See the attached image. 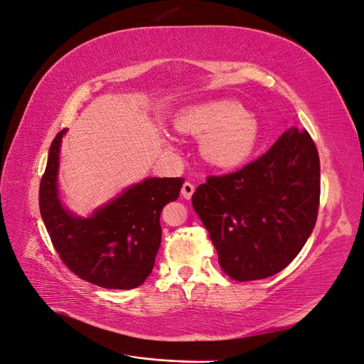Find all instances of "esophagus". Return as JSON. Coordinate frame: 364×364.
Segmentation results:
<instances>
[{
    "label": "esophagus",
    "mask_w": 364,
    "mask_h": 364,
    "mask_svg": "<svg viewBox=\"0 0 364 364\" xmlns=\"http://www.w3.org/2000/svg\"><path fill=\"white\" fill-rule=\"evenodd\" d=\"M181 193H182V196H183L185 199H190V198L193 196V193H195V185L190 183V182H185V183L182 185Z\"/></svg>",
    "instance_id": "obj_1"
}]
</instances>
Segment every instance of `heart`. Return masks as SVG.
Returning a JSON list of instances; mask_svg holds the SVG:
<instances>
[{
  "mask_svg": "<svg viewBox=\"0 0 364 364\" xmlns=\"http://www.w3.org/2000/svg\"><path fill=\"white\" fill-rule=\"evenodd\" d=\"M176 129L203 139L200 154L207 164L221 169L246 164L254 154L260 135L257 118L241 104L229 100L185 109L176 118Z\"/></svg>",
  "mask_w": 364,
  "mask_h": 364,
  "instance_id": "heart-1",
  "label": "heart"
}]
</instances>
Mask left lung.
<instances>
[{
	"label": "left lung",
	"mask_w": 364,
	"mask_h": 364,
	"mask_svg": "<svg viewBox=\"0 0 364 364\" xmlns=\"http://www.w3.org/2000/svg\"><path fill=\"white\" fill-rule=\"evenodd\" d=\"M319 195L318 149L309 132L289 127L238 171L208 176L191 203L223 271L249 282L280 272L301 252L316 224Z\"/></svg>",
	"instance_id": "1"
}]
</instances>
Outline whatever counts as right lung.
Instances as JSON below:
<instances>
[{"mask_svg": "<svg viewBox=\"0 0 364 364\" xmlns=\"http://www.w3.org/2000/svg\"><path fill=\"white\" fill-rule=\"evenodd\" d=\"M54 136L40 181V215L55 252L77 277L109 289L140 287L154 268L161 241L160 213L179 198L182 177H151L124 190L90 218L71 215L59 200L60 141Z\"/></svg>", "mask_w": 364, "mask_h": 364, "instance_id": "obj_1", "label": "right lung"}]
</instances>
